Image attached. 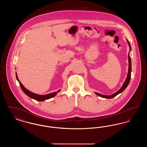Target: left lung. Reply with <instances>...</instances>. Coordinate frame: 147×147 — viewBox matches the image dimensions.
I'll list each match as a JSON object with an SVG mask.
<instances>
[{
  "instance_id": "8db88e82",
  "label": "left lung",
  "mask_w": 147,
  "mask_h": 147,
  "mask_svg": "<svg viewBox=\"0 0 147 147\" xmlns=\"http://www.w3.org/2000/svg\"><path fill=\"white\" fill-rule=\"evenodd\" d=\"M127 40V42L128 43V46L129 47V51H131V46L130 45V43H129V42L127 40ZM131 71H132L131 59V57H130V56H129V54L128 53V74H127V76L126 80H125V82H124V83L122 85V86L121 88V89L117 91V92H116L115 93L113 94L112 95H102V94H101L100 93L95 92V94H96L98 96H100L101 98H112L115 97L116 96L119 95V94H120L122 92L124 91L126 88L127 87L128 85L129 84V82H130L131 77Z\"/></svg>"
}]
</instances>
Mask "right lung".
I'll return each mask as SVG.
<instances>
[{
  "mask_svg": "<svg viewBox=\"0 0 147 147\" xmlns=\"http://www.w3.org/2000/svg\"><path fill=\"white\" fill-rule=\"evenodd\" d=\"M16 77L17 80L19 82V83L20 84L21 89L22 90V91H24V92L26 95H28V97H30V98H33L34 100H36V101H45L46 100L49 99L51 98H53V97H55L56 96L58 92H59V91H61V89H59V90H58V91H56V92H52V93L48 94H46V95H38V94L34 93V92H32L31 91H29L27 89H26L24 87V86L21 84V82L19 81L16 72Z\"/></svg>",
  "mask_w": 147,
  "mask_h": 147,
  "instance_id": "right-lung-1",
  "label": "right lung"
}]
</instances>
